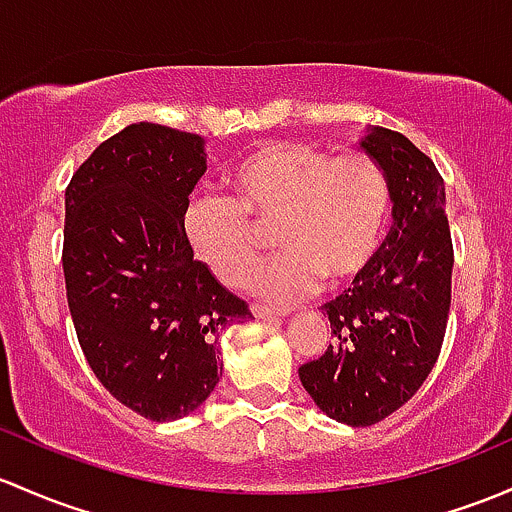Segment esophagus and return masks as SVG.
Returning a JSON list of instances; mask_svg holds the SVG:
<instances>
[{"label": "esophagus", "mask_w": 512, "mask_h": 512, "mask_svg": "<svg viewBox=\"0 0 512 512\" xmlns=\"http://www.w3.org/2000/svg\"><path fill=\"white\" fill-rule=\"evenodd\" d=\"M250 309L257 319H277V316L289 314V309H274V306H267V304H252Z\"/></svg>", "instance_id": "obj_1"}]
</instances>
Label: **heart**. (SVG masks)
<instances>
[{
	"mask_svg": "<svg viewBox=\"0 0 512 512\" xmlns=\"http://www.w3.org/2000/svg\"><path fill=\"white\" fill-rule=\"evenodd\" d=\"M230 198L193 196L184 233L218 282L240 287L260 255L255 225H272L284 247L252 279L262 297L289 304L363 274L383 247L392 186L365 152L333 157L306 142H265L230 166Z\"/></svg>",
	"mask_w": 512,
	"mask_h": 512,
	"instance_id": "b5f03b06",
	"label": "heart"
}]
</instances>
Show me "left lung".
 Returning a JSON list of instances; mask_svg holds the SVG:
<instances>
[{"label": "left lung", "mask_w": 512, "mask_h": 512, "mask_svg": "<svg viewBox=\"0 0 512 512\" xmlns=\"http://www.w3.org/2000/svg\"><path fill=\"white\" fill-rule=\"evenodd\" d=\"M363 149L392 186L390 233L348 292L324 304L326 353L299 368L311 400L336 422L370 427L400 410L437 363L451 306L444 179L400 132L375 127Z\"/></svg>", "instance_id": "8db88e82"}]
</instances>
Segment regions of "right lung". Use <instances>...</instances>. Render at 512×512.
I'll return each mask as SVG.
<instances>
[{"mask_svg":"<svg viewBox=\"0 0 512 512\" xmlns=\"http://www.w3.org/2000/svg\"><path fill=\"white\" fill-rule=\"evenodd\" d=\"M203 171V137L137 122L66 188L63 274L78 343L105 390L152 422L206 402L220 333L252 319L186 240L184 208Z\"/></svg>","mask_w":512,"mask_h":512,"instance_id":"1","label":"right lung"}]
</instances>
